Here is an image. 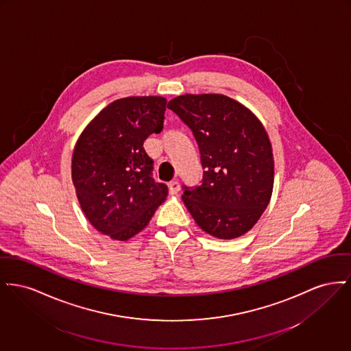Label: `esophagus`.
I'll return each instance as SVG.
<instances>
[{"instance_id":"obj_1","label":"esophagus","mask_w":351,"mask_h":351,"mask_svg":"<svg viewBox=\"0 0 351 351\" xmlns=\"http://www.w3.org/2000/svg\"><path fill=\"white\" fill-rule=\"evenodd\" d=\"M168 189H169V193L171 195H176L179 191H180V184L178 180H173L168 184Z\"/></svg>"}]
</instances>
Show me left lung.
Returning <instances> with one entry per match:
<instances>
[{"mask_svg": "<svg viewBox=\"0 0 351 351\" xmlns=\"http://www.w3.org/2000/svg\"><path fill=\"white\" fill-rule=\"evenodd\" d=\"M192 131L204 169L200 186H183L186 209L217 239L243 236L267 209L274 178L268 134L243 104L219 94L168 102Z\"/></svg>", "mask_w": 351, "mask_h": 351, "instance_id": "obj_1", "label": "left lung"}]
</instances>
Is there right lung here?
Masks as SVG:
<instances>
[{
  "label": "right lung",
  "instance_id": "1",
  "mask_svg": "<svg viewBox=\"0 0 351 351\" xmlns=\"http://www.w3.org/2000/svg\"><path fill=\"white\" fill-rule=\"evenodd\" d=\"M162 97H128L108 104L80 136L71 160L77 196L93 227L125 241L147 227L168 195L152 178L145 139L165 124Z\"/></svg>",
  "mask_w": 351,
  "mask_h": 351
}]
</instances>
